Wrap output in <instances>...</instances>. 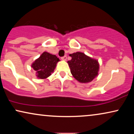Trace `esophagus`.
I'll list each match as a JSON object with an SVG mask.
<instances>
[{
    "mask_svg": "<svg viewBox=\"0 0 134 134\" xmlns=\"http://www.w3.org/2000/svg\"><path fill=\"white\" fill-rule=\"evenodd\" d=\"M61 58H62V60H63V61H66V59H67V57L66 56V55H65V56L62 57Z\"/></svg>",
    "mask_w": 134,
    "mask_h": 134,
    "instance_id": "esophagus-1",
    "label": "esophagus"
}]
</instances>
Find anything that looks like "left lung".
<instances>
[{
	"instance_id": "left-lung-1",
	"label": "left lung",
	"mask_w": 134,
	"mask_h": 134,
	"mask_svg": "<svg viewBox=\"0 0 134 134\" xmlns=\"http://www.w3.org/2000/svg\"><path fill=\"white\" fill-rule=\"evenodd\" d=\"M71 60L68 61L72 76L80 83H88L98 76L99 64L97 60L84 53L77 52L69 54Z\"/></svg>"
}]
</instances>
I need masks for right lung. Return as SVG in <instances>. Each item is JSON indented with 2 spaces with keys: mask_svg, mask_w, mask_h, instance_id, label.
<instances>
[{
  "mask_svg": "<svg viewBox=\"0 0 134 134\" xmlns=\"http://www.w3.org/2000/svg\"><path fill=\"white\" fill-rule=\"evenodd\" d=\"M60 61L55 55L44 52L40 57L35 60L31 65L36 71V76L40 79H45L54 71L57 63Z\"/></svg>",
  "mask_w": 134,
  "mask_h": 134,
  "instance_id": "obj_1",
  "label": "right lung"
}]
</instances>
